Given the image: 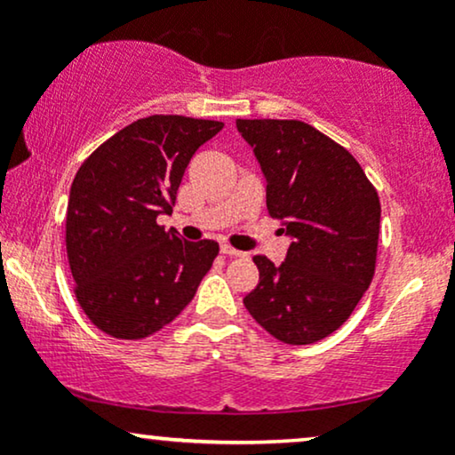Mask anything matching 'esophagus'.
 Instances as JSON below:
<instances>
[{"label": "esophagus", "mask_w": 455, "mask_h": 455, "mask_svg": "<svg viewBox=\"0 0 455 455\" xmlns=\"http://www.w3.org/2000/svg\"><path fill=\"white\" fill-rule=\"evenodd\" d=\"M220 254H224V257H235V259L245 257L242 250H235V248H231V245H227V243L220 245Z\"/></svg>", "instance_id": "obj_1"}]
</instances>
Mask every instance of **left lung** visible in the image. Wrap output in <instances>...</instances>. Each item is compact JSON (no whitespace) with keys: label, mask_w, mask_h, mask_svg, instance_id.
Here are the masks:
<instances>
[{"label":"left lung","mask_w":455,"mask_h":455,"mask_svg":"<svg viewBox=\"0 0 455 455\" xmlns=\"http://www.w3.org/2000/svg\"><path fill=\"white\" fill-rule=\"evenodd\" d=\"M267 181V210L284 220V263L254 257L243 297L260 327L286 344L327 338L351 316L377 265L380 203L359 162L297 119H237Z\"/></svg>","instance_id":"left-lung-1"}]
</instances>
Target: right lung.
Segmentation results:
<instances>
[{"label":"right lung","instance_id":"obj_1","mask_svg":"<svg viewBox=\"0 0 455 455\" xmlns=\"http://www.w3.org/2000/svg\"><path fill=\"white\" fill-rule=\"evenodd\" d=\"M222 122L151 115L113 134L81 164L66 213L76 299L98 329L122 340L160 331L190 304L218 243L184 242L158 216L173 212L195 151Z\"/></svg>","mask_w":455,"mask_h":455}]
</instances>
